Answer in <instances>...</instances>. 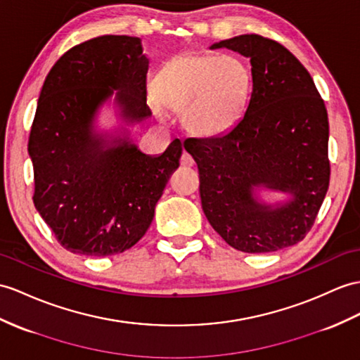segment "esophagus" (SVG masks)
<instances>
[{"label": "esophagus", "mask_w": 360, "mask_h": 360, "mask_svg": "<svg viewBox=\"0 0 360 360\" xmlns=\"http://www.w3.org/2000/svg\"><path fill=\"white\" fill-rule=\"evenodd\" d=\"M180 163H181V166H186V168H191V166L195 165V160H194V157H192L189 153L185 151V153H183V155H181Z\"/></svg>", "instance_id": "obj_1"}]
</instances>
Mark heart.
I'll return each instance as SVG.
<instances>
[{"instance_id": "1", "label": "heart", "mask_w": 360, "mask_h": 360, "mask_svg": "<svg viewBox=\"0 0 360 360\" xmlns=\"http://www.w3.org/2000/svg\"><path fill=\"white\" fill-rule=\"evenodd\" d=\"M153 89L151 105L160 117L165 108L179 112L191 133L214 137L243 119L252 75L248 64L233 55L186 51L157 73Z\"/></svg>"}]
</instances>
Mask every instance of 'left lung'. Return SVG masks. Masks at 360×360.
Wrapping results in <instances>:
<instances>
[{"label": "left lung", "instance_id": "8db88e82", "mask_svg": "<svg viewBox=\"0 0 360 360\" xmlns=\"http://www.w3.org/2000/svg\"><path fill=\"white\" fill-rule=\"evenodd\" d=\"M250 58L252 94L243 119L217 137H189L210 226L236 250L276 252L310 232L328 191V116L310 73L281 44L240 34L214 44ZM257 187L285 191L259 204Z\"/></svg>", "mask_w": 360, "mask_h": 360}]
</instances>
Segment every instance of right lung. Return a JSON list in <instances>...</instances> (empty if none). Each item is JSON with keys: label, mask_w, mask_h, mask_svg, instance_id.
<instances>
[{"label": "right lung", "mask_w": 360, "mask_h": 360, "mask_svg": "<svg viewBox=\"0 0 360 360\" xmlns=\"http://www.w3.org/2000/svg\"><path fill=\"white\" fill-rule=\"evenodd\" d=\"M148 65L139 38L105 34L65 51L44 81L29 137L33 203L70 252L108 257L133 248L179 168V139L163 154L146 155L128 137L108 140L93 129L114 90L127 122L151 116Z\"/></svg>", "instance_id": "right-lung-1"}]
</instances>
